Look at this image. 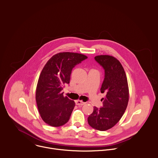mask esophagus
Segmentation results:
<instances>
[{
	"label": "esophagus",
	"mask_w": 158,
	"mask_h": 158,
	"mask_svg": "<svg viewBox=\"0 0 158 158\" xmlns=\"http://www.w3.org/2000/svg\"><path fill=\"white\" fill-rule=\"evenodd\" d=\"M75 103H76V104L77 105V106H84V105L85 103V102H84L82 101H81V100H76Z\"/></svg>",
	"instance_id": "obj_1"
}]
</instances>
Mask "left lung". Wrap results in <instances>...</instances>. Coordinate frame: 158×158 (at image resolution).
<instances>
[{"instance_id":"left-lung-1","label":"left lung","mask_w":158,"mask_h":158,"mask_svg":"<svg viewBox=\"0 0 158 158\" xmlns=\"http://www.w3.org/2000/svg\"><path fill=\"white\" fill-rule=\"evenodd\" d=\"M94 59L104 69L100 92L107 94L102 98V107H94L87 121L93 128L106 131L115 126L125 112L129 99L128 82L123 66L115 58L100 55Z\"/></svg>"}]
</instances>
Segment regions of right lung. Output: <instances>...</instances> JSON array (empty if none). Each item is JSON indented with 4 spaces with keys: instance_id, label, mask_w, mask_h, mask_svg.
I'll return each mask as SVG.
<instances>
[{
    "instance_id": "right-lung-1",
    "label": "right lung",
    "mask_w": 158,
    "mask_h": 158,
    "mask_svg": "<svg viewBox=\"0 0 158 158\" xmlns=\"http://www.w3.org/2000/svg\"><path fill=\"white\" fill-rule=\"evenodd\" d=\"M87 57L74 52H60L44 66L37 84L36 101L43 120L51 127L66 123L75 107L74 100L63 96V87L69 84L74 67Z\"/></svg>"
}]
</instances>
